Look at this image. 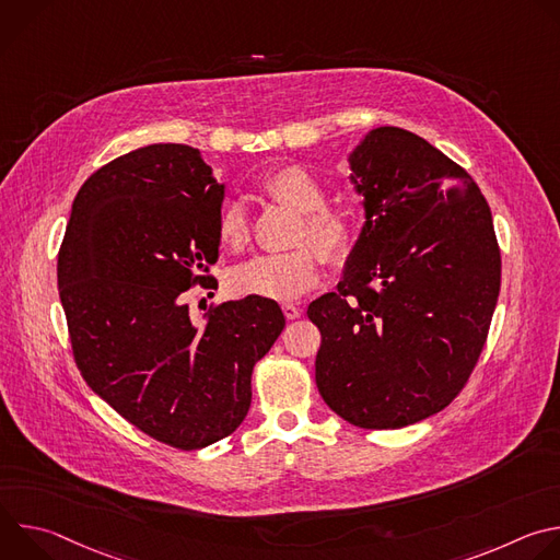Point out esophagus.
Segmentation results:
<instances>
[{
	"mask_svg": "<svg viewBox=\"0 0 560 560\" xmlns=\"http://www.w3.org/2000/svg\"><path fill=\"white\" fill-rule=\"evenodd\" d=\"M281 310H283L285 318H290V322H292V318H299L303 314V307H299L296 303H283Z\"/></svg>",
	"mask_w": 560,
	"mask_h": 560,
	"instance_id": "34e87169",
	"label": "esophagus"
}]
</instances>
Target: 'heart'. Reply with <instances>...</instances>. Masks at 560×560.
<instances>
[{"label": "heart", "mask_w": 560, "mask_h": 560, "mask_svg": "<svg viewBox=\"0 0 560 560\" xmlns=\"http://www.w3.org/2000/svg\"><path fill=\"white\" fill-rule=\"evenodd\" d=\"M261 190L303 214V225L299 230L301 246L288 253L259 255L242 266H236L228 277V288L236 296H261L272 301H288L303 294L316 283L322 272V257L330 264H346L359 242V221L354 212L343 208L326 206V188L307 168L288 164L261 182ZM219 244L232 250L244 248L250 238V225L246 208L238 201L223 203L217 219Z\"/></svg>", "instance_id": "1"}]
</instances>
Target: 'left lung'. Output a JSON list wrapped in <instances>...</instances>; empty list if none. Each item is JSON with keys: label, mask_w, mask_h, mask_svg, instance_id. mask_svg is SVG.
<instances>
[{"label": "left lung", "mask_w": 560, "mask_h": 560, "mask_svg": "<svg viewBox=\"0 0 560 560\" xmlns=\"http://www.w3.org/2000/svg\"><path fill=\"white\" fill-rule=\"evenodd\" d=\"M365 223L337 292L310 303L324 401L365 430L447 408L483 352L501 290L492 212L423 137L381 126L350 154Z\"/></svg>", "instance_id": "8db88e82"}]
</instances>
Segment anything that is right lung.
Returning <instances> with one entry per match:
<instances>
[{
  "mask_svg": "<svg viewBox=\"0 0 560 560\" xmlns=\"http://www.w3.org/2000/svg\"><path fill=\"white\" fill-rule=\"evenodd\" d=\"M223 192L197 148L132 150L79 188L57 257L79 372L128 423L177 450L242 425L253 368L285 326L277 301L261 296L192 322L184 294L212 281Z\"/></svg>",
  "mask_w": 560,
  "mask_h": 560,
  "instance_id": "right-lung-1",
  "label": "right lung"
}]
</instances>
